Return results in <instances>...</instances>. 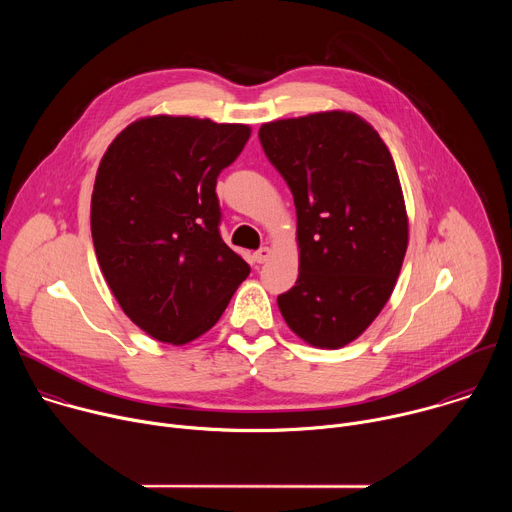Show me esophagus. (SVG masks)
<instances>
[{
  "label": "esophagus",
  "mask_w": 512,
  "mask_h": 512,
  "mask_svg": "<svg viewBox=\"0 0 512 512\" xmlns=\"http://www.w3.org/2000/svg\"><path fill=\"white\" fill-rule=\"evenodd\" d=\"M271 257V249L269 247H261L259 251H255V261L257 263H265Z\"/></svg>",
  "instance_id": "34e87169"
}]
</instances>
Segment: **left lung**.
I'll list each match as a JSON object with an SVG mask.
<instances>
[{
	"label": "left lung",
	"mask_w": 512,
	"mask_h": 512,
	"mask_svg": "<svg viewBox=\"0 0 512 512\" xmlns=\"http://www.w3.org/2000/svg\"><path fill=\"white\" fill-rule=\"evenodd\" d=\"M259 139L298 214L300 275L279 312L304 342L342 348L385 308L405 259L395 162L375 127L348 111L263 123Z\"/></svg>",
	"instance_id": "obj_1"
}]
</instances>
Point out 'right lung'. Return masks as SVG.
<instances>
[{
    "label": "right lung",
    "mask_w": 512,
    "mask_h": 512,
    "mask_svg": "<svg viewBox=\"0 0 512 512\" xmlns=\"http://www.w3.org/2000/svg\"><path fill=\"white\" fill-rule=\"evenodd\" d=\"M251 127L154 115L107 148L91 198L103 277L125 316L174 346L208 332L251 267L218 233L216 178Z\"/></svg>",
    "instance_id": "obj_1"
}]
</instances>
